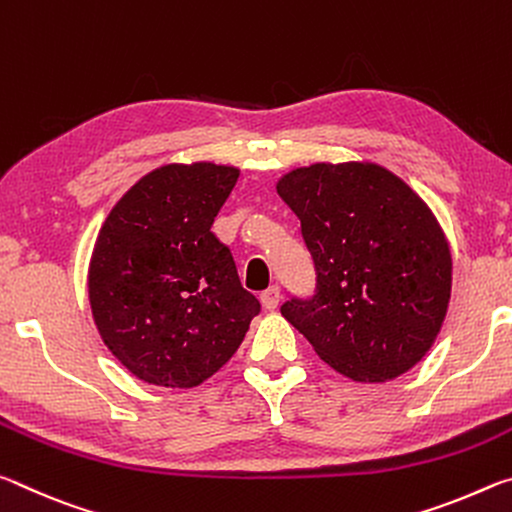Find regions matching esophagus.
<instances>
[{"mask_svg":"<svg viewBox=\"0 0 512 512\" xmlns=\"http://www.w3.org/2000/svg\"><path fill=\"white\" fill-rule=\"evenodd\" d=\"M280 298H282L280 287H268L266 291L259 293V300H262L264 309H268V311H273L277 305H280Z\"/></svg>","mask_w":512,"mask_h":512,"instance_id":"esophagus-1","label":"esophagus"}]
</instances>
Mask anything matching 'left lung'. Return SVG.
<instances>
[{
	"instance_id": "8db88e82",
	"label": "left lung",
	"mask_w": 512,
	"mask_h": 512,
	"mask_svg": "<svg viewBox=\"0 0 512 512\" xmlns=\"http://www.w3.org/2000/svg\"><path fill=\"white\" fill-rule=\"evenodd\" d=\"M275 189L316 266V296L284 302L282 316L352 381L409 372L436 343L452 298V250L431 207L370 160L296 167Z\"/></svg>"
}]
</instances>
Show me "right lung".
I'll use <instances>...</instances> for the list:
<instances>
[{"label": "right lung", "instance_id": "obj_1", "mask_svg": "<svg viewBox=\"0 0 512 512\" xmlns=\"http://www.w3.org/2000/svg\"><path fill=\"white\" fill-rule=\"evenodd\" d=\"M237 178L235 164H162L101 225L88 268L92 318L112 357L146 384L201 386L259 311L212 232Z\"/></svg>", "mask_w": 512, "mask_h": 512}]
</instances>
